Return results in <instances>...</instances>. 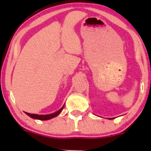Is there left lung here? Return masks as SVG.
Segmentation results:
<instances>
[{
    "label": "left lung",
    "mask_w": 151,
    "mask_h": 151,
    "mask_svg": "<svg viewBox=\"0 0 151 151\" xmlns=\"http://www.w3.org/2000/svg\"><path fill=\"white\" fill-rule=\"evenodd\" d=\"M110 119H111V120H112V119H113V118H110Z\"/></svg>",
    "instance_id": "1"
}]
</instances>
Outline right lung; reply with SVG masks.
I'll use <instances>...</instances> for the list:
<instances>
[{
	"mask_svg": "<svg viewBox=\"0 0 151 151\" xmlns=\"http://www.w3.org/2000/svg\"><path fill=\"white\" fill-rule=\"evenodd\" d=\"M63 106L61 108V109H59L58 111L57 112H54L52 114H50V115H36V114H30L28 113V112H25L28 116H30V118H34V119H38V120H41V121H47V120L49 119H51V118H55L56 117L57 115H58L60 114V112L63 110Z\"/></svg>",
	"mask_w": 151,
	"mask_h": 151,
	"instance_id": "right-lung-1",
	"label": "right lung"
}]
</instances>
